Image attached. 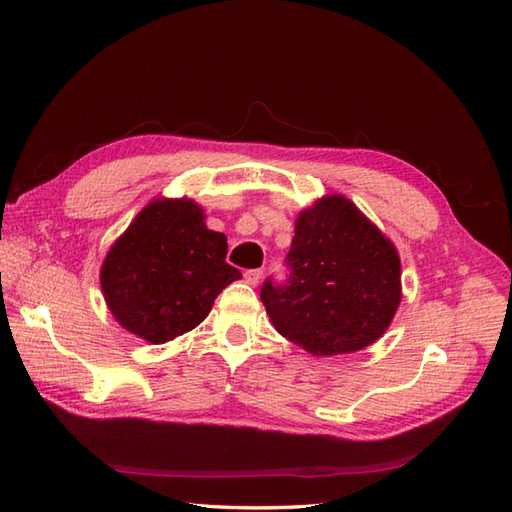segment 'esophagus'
<instances>
[{"label": "esophagus", "mask_w": 512, "mask_h": 512, "mask_svg": "<svg viewBox=\"0 0 512 512\" xmlns=\"http://www.w3.org/2000/svg\"><path fill=\"white\" fill-rule=\"evenodd\" d=\"M243 277H245V282L250 284V286H256L258 282H260V277H262V269H250V271H245L243 273Z\"/></svg>", "instance_id": "1"}]
</instances>
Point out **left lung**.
Returning <instances> with one entry per match:
<instances>
[{
	"label": "left lung",
	"mask_w": 512,
	"mask_h": 512,
	"mask_svg": "<svg viewBox=\"0 0 512 512\" xmlns=\"http://www.w3.org/2000/svg\"><path fill=\"white\" fill-rule=\"evenodd\" d=\"M288 280L260 299L277 333L314 356L363 350L384 335L401 301L395 245L352 200L333 194L299 213Z\"/></svg>",
	"instance_id": "left-lung-1"
}]
</instances>
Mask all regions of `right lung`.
I'll list each match as a JSON object with an SVG mask.
<instances>
[{"label": "right lung", "instance_id": "add662e5", "mask_svg": "<svg viewBox=\"0 0 512 512\" xmlns=\"http://www.w3.org/2000/svg\"><path fill=\"white\" fill-rule=\"evenodd\" d=\"M228 243L209 230L194 200L156 198L108 250L100 284L123 329L151 344L192 331L239 269L226 262Z\"/></svg>", "mask_w": 512, "mask_h": 512}]
</instances>
